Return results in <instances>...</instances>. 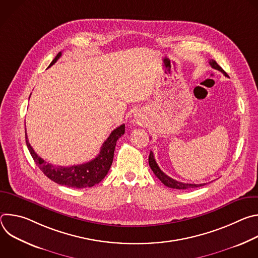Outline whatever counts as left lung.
<instances>
[{
  "label": "left lung",
  "instance_id": "obj_1",
  "mask_svg": "<svg viewBox=\"0 0 258 258\" xmlns=\"http://www.w3.org/2000/svg\"><path fill=\"white\" fill-rule=\"evenodd\" d=\"M209 64L212 68L223 72L224 75L226 77H228L227 72L220 67L216 61L214 60H209ZM149 165L151 167V169L153 170V172L155 173V175L160 179V181L163 183V185H165L166 187L168 188H172V189H178V190H186V189H190V188H198V187H201V186H204L205 183H188V182H181V181H177L171 177H169L168 175H166L158 166V164L156 163L155 161V158H154V155H153V152L150 151V155H149Z\"/></svg>",
  "mask_w": 258,
  "mask_h": 258
}]
</instances>
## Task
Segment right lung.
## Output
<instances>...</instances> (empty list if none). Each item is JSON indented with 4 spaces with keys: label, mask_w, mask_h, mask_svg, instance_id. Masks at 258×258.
Returning <instances> with one entry per match:
<instances>
[{
    "label": "right lung",
    "mask_w": 258,
    "mask_h": 258,
    "mask_svg": "<svg viewBox=\"0 0 258 258\" xmlns=\"http://www.w3.org/2000/svg\"><path fill=\"white\" fill-rule=\"evenodd\" d=\"M60 57L61 52L57 54V56L51 62L50 66H52ZM124 124L116 127L103 143L100 153L96 158L89 162L72 166L54 165L41 158L30 146L27 140L26 131L25 141L31 157L46 176H48L51 180L59 183V185L69 188L83 189L95 186L96 183H99L106 176L113 161L116 142L124 134Z\"/></svg>",
    "instance_id": "add662e5"
}]
</instances>
